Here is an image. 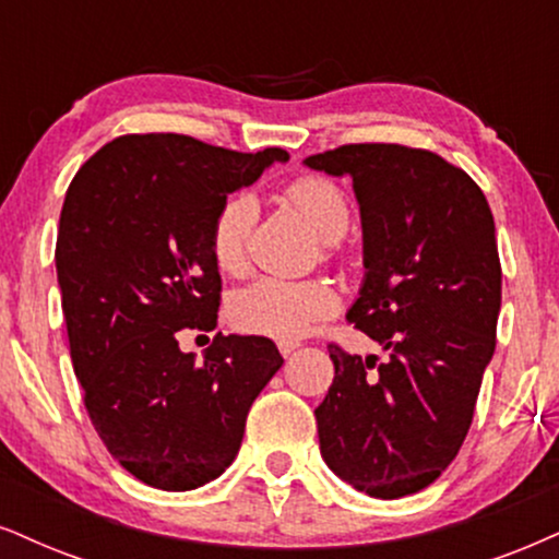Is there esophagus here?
Wrapping results in <instances>:
<instances>
[{
	"mask_svg": "<svg viewBox=\"0 0 559 559\" xmlns=\"http://www.w3.org/2000/svg\"><path fill=\"white\" fill-rule=\"evenodd\" d=\"M277 347H280V353L287 357V355H293L295 349L300 347V342H298V340H280V342H277Z\"/></svg>",
	"mask_w": 559,
	"mask_h": 559,
	"instance_id": "esophagus-1",
	"label": "esophagus"
}]
</instances>
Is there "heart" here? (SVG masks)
Segmentation results:
<instances>
[{
	"label": "heart",
	"instance_id": "b5f03b06",
	"mask_svg": "<svg viewBox=\"0 0 559 559\" xmlns=\"http://www.w3.org/2000/svg\"><path fill=\"white\" fill-rule=\"evenodd\" d=\"M285 199L300 212L321 238H342L349 225V206L342 191L323 176H298L285 189ZM257 223L251 194H230L217 206L210 225V253L219 272L243 274L248 269V238ZM340 308L332 282L259 277L230 298V319L248 334L295 340Z\"/></svg>",
	"mask_w": 559,
	"mask_h": 559
}]
</instances>
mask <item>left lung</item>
I'll use <instances>...</instances> for the list:
<instances>
[{"label": "left lung", "instance_id": "obj_1", "mask_svg": "<svg viewBox=\"0 0 559 559\" xmlns=\"http://www.w3.org/2000/svg\"><path fill=\"white\" fill-rule=\"evenodd\" d=\"M306 165L353 178L368 272L347 321L389 353L362 360L329 344L321 456L360 492L404 498L456 459L492 360L502 269L490 204L430 150L342 144Z\"/></svg>", "mask_w": 559, "mask_h": 559}]
</instances>
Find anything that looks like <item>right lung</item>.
<instances>
[{"label": "right lung", "instance_id": "obj_1", "mask_svg": "<svg viewBox=\"0 0 559 559\" xmlns=\"http://www.w3.org/2000/svg\"><path fill=\"white\" fill-rule=\"evenodd\" d=\"M287 157L280 147L236 153L186 134H123L67 189L57 277L82 402L108 453L157 490L219 477L253 399L282 368L266 336L217 332L197 365L178 334L217 326V206Z\"/></svg>", "mask_w": 559, "mask_h": 559}]
</instances>
